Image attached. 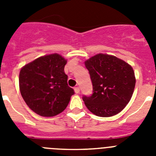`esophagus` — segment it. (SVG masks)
Returning <instances> with one entry per match:
<instances>
[{
	"instance_id": "esophagus-1",
	"label": "esophagus",
	"mask_w": 156,
	"mask_h": 156,
	"mask_svg": "<svg viewBox=\"0 0 156 156\" xmlns=\"http://www.w3.org/2000/svg\"><path fill=\"white\" fill-rule=\"evenodd\" d=\"M74 90H75L76 94H79L80 91V87L78 86L74 88Z\"/></svg>"
}]
</instances>
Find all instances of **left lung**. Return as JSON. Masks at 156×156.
Masks as SVG:
<instances>
[{
    "mask_svg": "<svg viewBox=\"0 0 156 156\" xmlns=\"http://www.w3.org/2000/svg\"><path fill=\"white\" fill-rule=\"evenodd\" d=\"M93 93L83 96L87 108L98 116L109 117L120 112L134 90V72L129 64L115 56L98 54L85 62Z\"/></svg>",
    "mask_w": 156,
    "mask_h": 156,
    "instance_id": "obj_1",
    "label": "left lung"
}]
</instances>
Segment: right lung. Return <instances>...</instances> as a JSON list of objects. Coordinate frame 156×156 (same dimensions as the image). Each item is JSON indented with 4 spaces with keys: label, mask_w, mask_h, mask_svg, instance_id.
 <instances>
[{
    "label": "right lung",
    "mask_w": 156,
    "mask_h": 156,
    "mask_svg": "<svg viewBox=\"0 0 156 156\" xmlns=\"http://www.w3.org/2000/svg\"><path fill=\"white\" fill-rule=\"evenodd\" d=\"M66 60L58 54L38 58L19 73V89L25 102L41 116H55L64 111L74 90L68 86Z\"/></svg>",
    "instance_id": "1"
}]
</instances>
